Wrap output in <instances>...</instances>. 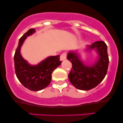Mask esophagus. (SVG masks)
Here are the masks:
<instances>
[{
	"mask_svg": "<svg viewBox=\"0 0 123 123\" xmlns=\"http://www.w3.org/2000/svg\"><path fill=\"white\" fill-rule=\"evenodd\" d=\"M66 55H66V53H63L60 56V60L62 61L65 60L66 59Z\"/></svg>",
	"mask_w": 123,
	"mask_h": 123,
	"instance_id": "34e87169",
	"label": "esophagus"
}]
</instances>
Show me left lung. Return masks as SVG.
I'll return each mask as SVG.
<instances>
[{"instance_id": "left-lung-1", "label": "left lung", "mask_w": 123, "mask_h": 123, "mask_svg": "<svg viewBox=\"0 0 123 123\" xmlns=\"http://www.w3.org/2000/svg\"><path fill=\"white\" fill-rule=\"evenodd\" d=\"M94 49L98 53V58L91 66L85 65L75 52L70 51L68 54V60L72 64V69L68 75L69 79L76 88L90 90L95 88L106 74L109 62L107 45L104 41H97L88 46V50Z\"/></svg>"}]
</instances>
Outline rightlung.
Instances as JSON below:
<instances>
[{"instance_id": "obj_1", "label": "right lung", "mask_w": 123, "mask_h": 123, "mask_svg": "<svg viewBox=\"0 0 123 123\" xmlns=\"http://www.w3.org/2000/svg\"><path fill=\"white\" fill-rule=\"evenodd\" d=\"M35 29H29L19 40L14 57L17 77L25 87L33 91H40L47 87L51 80V74L62 61L60 55L47 58L37 65H31L21 56L20 49L26 37L33 34Z\"/></svg>"}]
</instances>
